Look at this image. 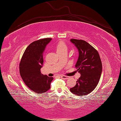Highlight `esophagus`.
<instances>
[{
  "instance_id": "1",
  "label": "esophagus",
  "mask_w": 121,
  "mask_h": 121,
  "mask_svg": "<svg viewBox=\"0 0 121 121\" xmlns=\"http://www.w3.org/2000/svg\"><path fill=\"white\" fill-rule=\"evenodd\" d=\"M61 78L63 79H65V80H66V79H68L69 77H67V76H65V75H62L61 76Z\"/></svg>"
}]
</instances>
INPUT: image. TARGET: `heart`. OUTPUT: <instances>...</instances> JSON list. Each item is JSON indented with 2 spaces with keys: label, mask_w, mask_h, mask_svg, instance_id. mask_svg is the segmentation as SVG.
I'll return each mask as SVG.
<instances>
[{
  "label": "heart",
  "mask_w": 121,
  "mask_h": 121,
  "mask_svg": "<svg viewBox=\"0 0 121 121\" xmlns=\"http://www.w3.org/2000/svg\"><path fill=\"white\" fill-rule=\"evenodd\" d=\"M67 48L66 45L64 42L62 41L59 42L56 46V50L57 53L62 52L64 50H67Z\"/></svg>",
  "instance_id": "1"
}]
</instances>
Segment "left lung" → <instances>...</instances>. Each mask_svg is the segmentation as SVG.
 <instances>
[{"label":"left lung","mask_w":121,"mask_h":121,"mask_svg":"<svg viewBox=\"0 0 121 121\" xmlns=\"http://www.w3.org/2000/svg\"><path fill=\"white\" fill-rule=\"evenodd\" d=\"M70 41L79 52L75 67L81 74L70 91L77 96H85L91 92L98 84L102 72V63L98 52L87 42L74 39Z\"/></svg>","instance_id":"left-lung-1"}]
</instances>
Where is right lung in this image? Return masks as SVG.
<instances>
[{
	"label": "right lung",
	"mask_w": 121,
	"mask_h": 121,
	"mask_svg": "<svg viewBox=\"0 0 121 121\" xmlns=\"http://www.w3.org/2000/svg\"><path fill=\"white\" fill-rule=\"evenodd\" d=\"M52 38H44L32 42L23 54L20 64V73L23 81L33 91L43 94L50 88L52 77L41 73L43 53Z\"/></svg>",
	"instance_id": "right-lung-1"
}]
</instances>
